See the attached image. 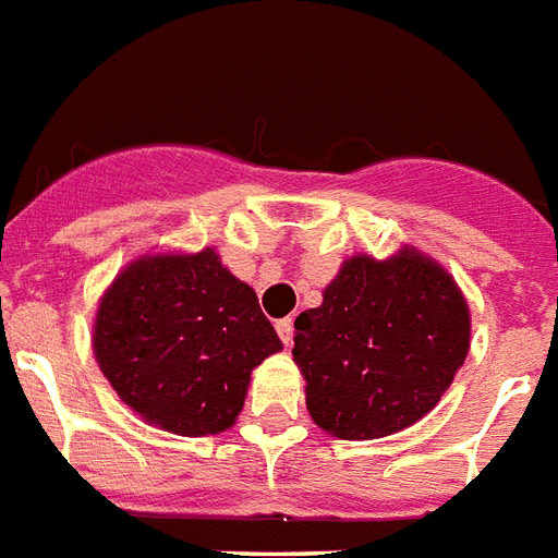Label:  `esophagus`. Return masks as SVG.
Instances as JSON below:
<instances>
[{
  "instance_id": "1",
  "label": "esophagus",
  "mask_w": 558,
  "mask_h": 558,
  "mask_svg": "<svg viewBox=\"0 0 558 558\" xmlns=\"http://www.w3.org/2000/svg\"><path fill=\"white\" fill-rule=\"evenodd\" d=\"M276 333L282 337L284 345H291V340H293V319H291V316H284V319H279V323H276Z\"/></svg>"
}]
</instances>
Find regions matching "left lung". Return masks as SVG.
<instances>
[{"instance_id":"obj_1","label":"left lung","mask_w":558,"mask_h":558,"mask_svg":"<svg viewBox=\"0 0 558 558\" xmlns=\"http://www.w3.org/2000/svg\"><path fill=\"white\" fill-rule=\"evenodd\" d=\"M293 363L311 421L340 440H374L429 414L470 351V305L447 267L403 244L345 258L323 305L293 323Z\"/></svg>"}]
</instances>
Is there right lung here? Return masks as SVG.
<instances>
[{
    "label": "right lung",
    "mask_w": 558,
    "mask_h": 558,
    "mask_svg": "<svg viewBox=\"0 0 558 558\" xmlns=\"http://www.w3.org/2000/svg\"><path fill=\"white\" fill-rule=\"evenodd\" d=\"M92 349L132 412L172 435L207 438L233 426L253 368L282 340L251 284L204 247L132 258L102 291Z\"/></svg>",
    "instance_id": "add662e5"
}]
</instances>
